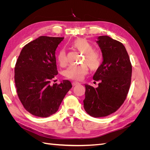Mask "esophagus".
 Returning <instances> with one entry per match:
<instances>
[{"instance_id":"1","label":"esophagus","mask_w":150,"mask_h":150,"mask_svg":"<svg viewBox=\"0 0 150 150\" xmlns=\"http://www.w3.org/2000/svg\"><path fill=\"white\" fill-rule=\"evenodd\" d=\"M80 83H78V82H77V81H75V82H73L72 83V85L73 86H76V85H78V84H79Z\"/></svg>"}]
</instances>
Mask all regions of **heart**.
<instances>
[{
    "label": "heart",
    "mask_w": 150,
    "mask_h": 150,
    "mask_svg": "<svg viewBox=\"0 0 150 150\" xmlns=\"http://www.w3.org/2000/svg\"><path fill=\"white\" fill-rule=\"evenodd\" d=\"M72 46L84 54L83 62L88 65L91 70L96 71L101 66L103 61L102 54L94 50L93 44L87 40L83 38L77 39L72 43ZM57 59L59 64L61 66H64L67 64L66 54L64 50H61L58 54ZM87 65L83 64L78 66H71L65 71V76L67 78L71 79L81 80L88 71V67Z\"/></svg>",
    "instance_id": "heart-1"
}]
</instances>
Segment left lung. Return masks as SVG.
Here are the masks:
<instances>
[{"label":"left lung","mask_w":150,"mask_h":150,"mask_svg":"<svg viewBox=\"0 0 150 150\" xmlns=\"http://www.w3.org/2000/svg\"><path fill=\"white\" fill-rule=\"evenodd\" d=\"M103 61L93 79L100 81L94 88L87 84L84 108L94 117H104L116 111L124 103L131 84L132 66L125 47L108 35L99 36L96 41Z\"/></svg>","instance_id":"obj_1"}]
</instances>
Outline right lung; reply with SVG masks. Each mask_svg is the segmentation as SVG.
<instances>
[{
    "label": "right lung",
    "instance_id": "obj_1",
    "mask_svg": "<svg viewBox=\"0 0 150 150\" xmlns=\"http://www.w3.org/2000/svg\"><path fill=\"white\" fill-rule=\"evenodd\" d=\"M63 39L40 36L22 48L17 60L14 79L18 97L34 116L47 117L56 113L72 88L68 80L51 84L58 74L56 50Z\"/></svg>",
    "mask_w": 150,
    "mask_h": 150
}]
</instances>
